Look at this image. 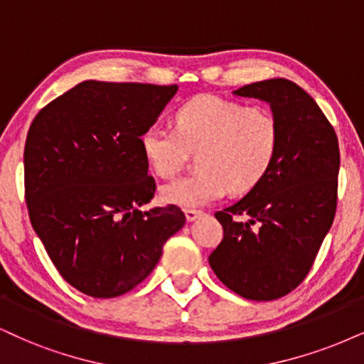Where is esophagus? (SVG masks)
I'll list each match as a JSON object with an SVG mask.
<instances>
[{
	"label": "esophagus",
	"mask_w": 364,
	"mask_h": 364,
	"mask_svg": "<svg viewBox=\"0 0 364 364\" xmlns=\"http://www.w3.org/2000/svg\"><path fill=\"white\" fill-rule=\"evenodd\" d=\"M183 213H186L187 221H196L197 218L203 216V210H199V209H186Z\"/></svg>",
	"instance_id": "34e87169"
}]
</instances>
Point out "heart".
<instances>
[{
	"mask_svg": "<svg viewBox=\"0 0 364 364\" xmlns=\"http://www.w3.org/2000/svg\"><path fill=\"white\" fill-rule=\"evenodd\" d=\"M280 129L270 111L203 94L175 111L173 129L159 124L140 136L146 167L161 178L177 173L189 151H197L194 173L160 189L165 203L204 205L230 189L245 194L270 172L278 154Z\"/></svg>",
	"mask_w": 364,
	"mask_h": 364,
	"instance_id": "b5f03b06",
	"label": "heart"
}]
</instances>
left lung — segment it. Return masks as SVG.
<instances>
[{
  "instance_id": "8db88e82",
  "label": "left lung",
  "mask_w": 364,
  "mask_h": 364,
  "mask_svg": "<svg viewBox=\"0 0 364 364\" xmlns=\"http://www.w3.org/2000/svg\"><path fill=\"white\" fill-rule=\"evenodd\" d=\"M235 94L270 105L280 143L267 177L214 214L224 236L209 264L241 297L275 300L302 284L333 226L339 143L317 102L291 80H262Z\"/></svg>"
}]
</instances>
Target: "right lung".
<instances>
[{"label":"right lung","mask_w":364,"mask_h":364,"mask_svg":"<svg viewBox=\"0 0 364 364\" xmlns=\"http://www.w3.org/2000/svg\"><path fill=\"white\" fill-rule=\"evenodd\" d=\"M177 86L84 80L48 102L25 143L31 226L67 284L94 299L134 289L186 224L177 205L141 210L155 181L140 136Z\"/></svg>","instance_id":"obj_1"}]
</instances>
